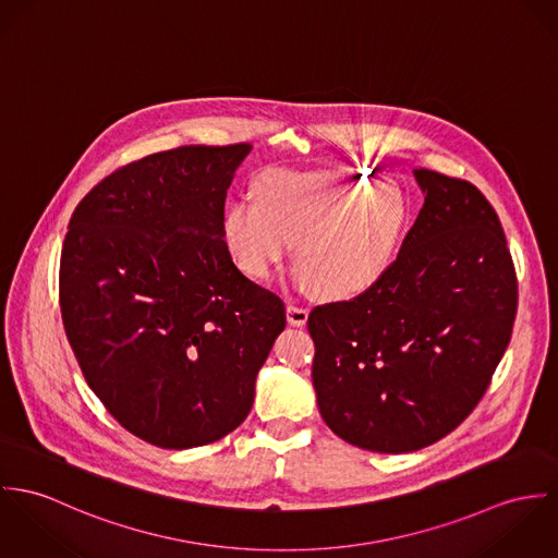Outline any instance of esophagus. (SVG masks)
Masks as SVG:
<instances>
[{
	"label": "esophagus",
	"mask_w": 558,
	"mask_h": 558,
	"mask_svg": "<svg viewBox=\"0 0 558 558\" xmlns=\"http://www.w3.org/2000/svg\"><path fill=\"white\" fill-rule=\"evenodd\" d=\"M287 320H289V325H293V327H304L306 320H308V310L304 308V306H298V304H293V302H289V304H287Z\"/></svg>",
	"instance_id": "34e87169"
}]
</instances>
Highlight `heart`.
I'll use <instances>...</instances> for the list:
<instances>
[{
  "instance_id": "b5f03b06",
  "label": "heart",
  "mask_w": 558,
  "mask_h": 558,
  "mask_svg": "<svg viewBox=\"0 0 558 558\" xmlns=\"http://www.w3.org/2000/svg\"><path fill=\"white\" fill-rule=\"evenodd\" d=\"M409 225L400 187L366 173L271 169L254 203L225 216V240L240 269L267 280L295 248L298 278L320 302L357 300L387 276Z\"/></svg>"
}]
</instances>
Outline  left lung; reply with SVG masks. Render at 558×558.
Wrapping results in <instances>:
<instances>
[{"instance_id":"left-lung-1","label":"left lung","mask_w":558,"mask_h":558,"mask_svg":"<svg viewBox=\"0 0 558 558\" xmlns=\"http://www.w3.org/2000/svg\"><path fill=\"white\" fill-rule=\"evenodd\" d=\"M424 207L371 293L316 306L312 383L331 433L407 453L456 430L511 340L518 278L490 201L471 182L415 169Z\"/></svg>"}]
</instances>
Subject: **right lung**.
Instances as JSON below:
<instances>
[{
    "mask_svg": "<svg viewBox=\"0 0 558 558\" xmlns=\"http://www.w3.org/2000/svg\"><path fill=\"white\" fill-rule=\"evenodd\" d=\"M252 145H184L120 167L76 205L60 258L63 329L128 433L187 449L248 417L287 325L225 242V201Z\"/></svg>",
    "mask_w": 558,
    "mask_h": 558,
    "instance_id": "right-lung-1",
    "label": "right lung"
}]
</instances>
